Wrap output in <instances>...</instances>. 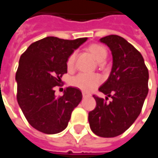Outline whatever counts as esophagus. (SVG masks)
I'll list each match as a JSON object with an SVG mask.
<instances>
[{
  "label": "esophagus",
  "mask_w": 158,
  "mask_h": 158,
  "mask_svg": "<svg viewBox=\"0 0 158 158\" xmlns=\"http://www.w3.org/2000/svg\"><path fill=\"white\" fill-rule=\"evenodd\" d=\"M82 96H83V98H87V97H89V96H90V94H88V93H86V92H82Z\"/></svg>",
  "instance_id": "34e87169"
}]
</instances>
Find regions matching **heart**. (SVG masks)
<instances>
[{
  "mask_svg": "<svg viewBox=\"0 0 158 158\" xmlns=\"http://www.w3.org/2000/svg\"><path fill=\"white\" fill-rule=\"evenodd\" d=\"M87 50L93 56L96 60L99 63H102L106 60L107 50L102 45L97 44H91L88 47ZM75 56V53H73L67 60V67L69 70L73 69L74 66ZM101 82H102L101 77L97 74L79 73L71 79L70 84L73 86L77 87L85 92H89L90 90H94L96 87L100 85Z\"/></svg>",
  "mask_w": 158,
  "mask_h": 158,
  "instance_id": "b5f03b06",
  "label": "heart"
}]
</instances>
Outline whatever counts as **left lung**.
<instances>
[{"mask_svg": "<svg viewBox=\"0 0 158 158\" xmlns=\"http://www.w3.org/2000/svg\"><path fill=\"white\" fill-rule=\"evenodd\" d=\"M99 41L110 48L113 65L98 90L112 101L107 103L93 96L97 106L88 120L96 135L113 138L127 130L139 115L148 94L149 73L142 55L123 37L110 35Z\"/></svg>", "mask_w": 158, "mask_h": 158, "instance_id": "1", "label": "left lung"}]
</instances>
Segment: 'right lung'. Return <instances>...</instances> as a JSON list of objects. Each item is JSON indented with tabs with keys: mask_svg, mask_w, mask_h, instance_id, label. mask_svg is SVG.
Returning <instances> with one entry per match:
<instances>
[{
	"mask_svg": "<svg viewBox=\"0 0 158 158\" xmlns=\"http://www.w3.org/2000/svg\"><path fill=\"white\" fill-rule=\"evenodd\" d=\"M86 40L47 37L31 44L20 56L15 77L18 103L30 125L42 133L63 131L82 100L79 88L67 87L58 98L54 88L68 73V57Z\"/></svg>",
	"mask_w": 158,
	"mask_h": 158,
	"instance_id": "right-lung-1",
	"label": "right lung"
}]
</instances>
